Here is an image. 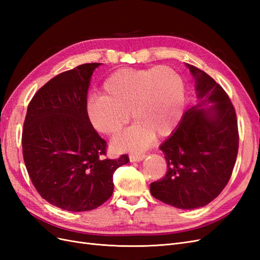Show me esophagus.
<instances>
[{
  "mask_svg": "<svg viewBox=\"0 0 260 260\" xmlns=\"http://www.w3.org/2000/svg\"><path fill=\"white\" fill-rule=\"evenodd\" d=\"M145 156H146V154H144V153L131 154L130 155V160L131 161H141V160H143L145 158Z\"/></svg>",
  "mask_w": 260,
  "mask_h": 260,
  "instance_id": "obj_1",
  "label": "esophagus"
}]
</instances>
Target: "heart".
Here are the masks:
<instances>
[{
  "mask_svg": "<svg viewBox=\"0 0 260 260\" xmlns=\"http://www.w3.org/2000/svg\"><path fill=\"white\" fill-rule=\"evenodd\" d=\"M184 81L175 69L155 66L116 70L103 84V95L92 96L86 113L92 125L105 136H117L130 121L136 123L114 140L118 149H141L155 135L166 137L184 113Z\"/></svg>",
  "mask_w": 260,
  "mask_h": 260,
  "instance_id": "b5f03b06",
  "label": "heart"
}]
</instances>
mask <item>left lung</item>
<instances>
[{
    "instance_id": "obj_1",
    "label": "left lung",
    "mask_w": 260,
    "mask_h": 260,
    "mask_svg": "<svg viewBox=\"0 0 260 260\" xmlns=\"http://www.w3.org/2000/svg\"><path fill=\"white\" fill-rule=\"evenodd\" d=\"M187 67L200 102L187 109L176 131L159 146L167 172L151 183L155 199L181 209L205 206L222 192L239 151L237 113L229 95L205 72Z\"/></svg>"
}]
</instances>
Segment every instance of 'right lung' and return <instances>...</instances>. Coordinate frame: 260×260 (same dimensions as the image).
Wrapping results in <instances>:
<instances>
[{"label":"right lung","mask_w":260,"mask_h":260,"mask_svg":"<svg viewBox=\"0 0 260 260\" xmlns=\"http://www.w3.org/2000/svg\"><path fill=\"white\" fill-rule=\"evenodd\" d=\"M100 62L55 76L31 99L21 144L27 171L38 193L69 211L92 210L114 191V172L128 155L106 158L107 143L86 113L90 78Z\"/></svg>","instance_id":"obj_1"}]
</instances>
